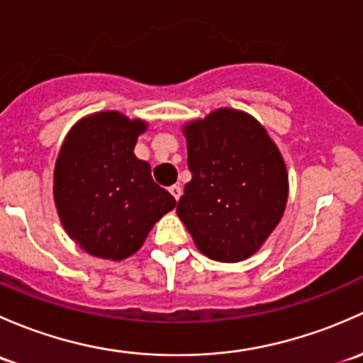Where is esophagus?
Masks as SVG:
<instances>
[{
  "instance_id": "esophagus-1",
  "label": "esophagus",
  "mask_w": 363,
  "mask_h": 363,
  "mask_svg": "<svg viewBox=\"0 0 363 363\" xmlns=\"http://www.w3.org/2000/svg\"><path fill=\"white\" fill-rule=\"evenodd\" d=\"M169 192H171V196L174 197V199H180L182 197V186L180 185H173V186H169Z\"/></svg>"
}]
</instances>
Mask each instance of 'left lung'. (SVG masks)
I'll use <instances>...</instances> for the list:
<instances>
[{
  "label": "left lung",
  "instance_id": "8db88e82",
  "mask_svg": "<svg viewBox=\"0 0 363 363\" xmlns=\"http://www.w3.org/2000/svg\"><path fill=\"white\" fill-rule=\"evenodd\" d=\"M192 180L177 213L201 253L218 262L252 257L276 229L289 174L274 141L252 115L218 108L183 127Z\"/></svg>",
  "mask_w": 363,
  "mask_h": 363
}]
</instances>
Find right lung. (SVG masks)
Masks as SVG:
<instances>
[{
  "label": "right lung",
  "mask_w": 363,
  "mask_h": 363,
  "mask_svg": "<svg viewBox=\"0 0 363 363\" xmlns=\"http://www.w3.org/2000/svg\"><path fill=\"white\" fill-rule=\"evenodd\" d=\"M147 122L99 111L71 127L54 169V201L68 236L99 259L136 253L152 227L177 206L134 155Z\"/></svg>",
  "instance_id": "right-lung-1"
}]
</instances>
